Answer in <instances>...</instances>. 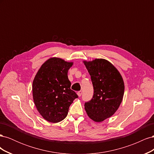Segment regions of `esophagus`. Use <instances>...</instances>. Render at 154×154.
Returning <instances> with one entry per match:
<instances>
[{"mask_svg":"<svg viewBox=\"0 0 154 154\" xmlns=\"http://www.w3.org/2000/svg\"><path fill=\"white\" fill-rule=\"evenodd\" d=\"M77 94H78V96H79V97H80L81 96H82V92L80 91H78V92H77Z\"/></svg>","mask_w":154,"mask_h":154,"instance_id":"esophagus-1","label":"esophagus"}]
</instances>
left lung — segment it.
I'll use <instances>...</instances> for the list:
<instances>
[{
	"instance_id": "8db88e82",
	"label": "left lung",
	"mask_w": 154,
	"mask_h": 154,
	"mask_svg": "<svg viewBox=\"0 0 154 154\" xmlns=\"http://www.w3.org/2000/svg\"><path fill=\"white\" fill-rule=\"evenodd\" d=\"M83 63L94 88V95L85 103V109L91 119L101 122L118 109L124 95V82L118 69L105 59Z\"/></svg>"
}]
</instances>
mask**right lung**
Segmentation results:
<instances>
[{
	"label": "right lung",
	"mask_w": 154,
	"mask_h": 154,
	"mask_svg": "<svg viewBox=\"0 0 154 154\" xmlns=\"http://www.w3.org/2000/svg\"><path fill=\"white\" fill-rule=\"evenodd\" d=\"M73 62L51 58L42 64L32 82L35 105L42 117L51 123L66 118L69 106L78 97L71 89L67 72Z\"/></svg>",
	"instance_id": "right-lung-1"
}]
</instances>
